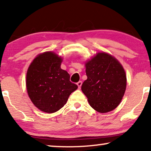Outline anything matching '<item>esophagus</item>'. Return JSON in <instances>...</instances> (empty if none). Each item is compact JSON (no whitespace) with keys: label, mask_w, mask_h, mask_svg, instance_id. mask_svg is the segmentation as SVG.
<instances>
[{"label":"esophagus","mask_w":151,"mask_h":151,"mask_svg":"<svg viewBox=\"0 0 151 151\" xmlns=\"http://www.w3.org/2000/svg\"><path fill=\"white\" fill-rule=\"evenodd\" d=\"M82 84V81H79L78 82H77V85H78V88L81 87Z\"/></svg>","instance_id":"esophagus-1"}]
</instances>
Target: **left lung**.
I'll use <instances>...</instances> for the list:
<instances>
[{
  "label": "left lung",
  "instance_id": "obj_1",
  "mask_svg": "<svg viewBox=\"0 0 151 151\" xmlns=\"http://www.w3.org/2000/svg\"><path fill=\"white\" fill-rule=\"evenodd\" d=\"M87 79L81 89L90 106L107 113L118 106L127 87L124 69L117 59L106 53H98L85 64Z\"/></svg>",
  "mask_w": 151,
  "mask_h": 151
}]
</instances>
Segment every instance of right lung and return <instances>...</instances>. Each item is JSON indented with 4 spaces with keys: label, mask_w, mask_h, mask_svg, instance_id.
Listing matches in <instances>:
<instances>
[{
    "label": "right lung",
    "mask_w": 151,
    "mask_h": 151,
    "mask_svg": "<svg viewBox=\"0 0 151 151\" xmlns=\"http://www.w3.org/2000/svg\"><path fill=\"white\" fill-rule=\"evenodd\" d=\"M61 57L52 51L40 53L27 72L26 86L29 97L43 112L52 113L67 103L70 94L78 88L70 81L67 71L60 68Z\"/></svg>",
    "instance_id": "1"
}]
</instances>
